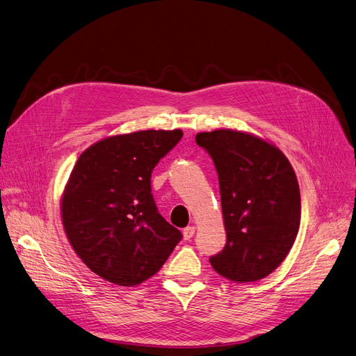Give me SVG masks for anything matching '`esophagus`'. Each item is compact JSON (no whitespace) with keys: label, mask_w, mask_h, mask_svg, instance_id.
Masks as SVG:
<instances>
[{"label":"esophagus","mask_w":356,"mask_h":356,"mask_svg":"<svg viewBox=\"0 0 356 356\" xmlns=\"http://www.w3.org/2000/svg\"><path fill=\"white\" fill-rule=\"evenodd\" d=\"M195 236V227L189 225L186 228H183V237L184 240H191Z\"/></svg>","instance_id":"1"}]
</instances>
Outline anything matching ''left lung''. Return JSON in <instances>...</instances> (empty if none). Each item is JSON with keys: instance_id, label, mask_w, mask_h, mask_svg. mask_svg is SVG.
I'll list each match as a JSON object with an SVG mask.
<instances>
[{"instance_id": "1", "label": "left lung", "mask_w": 356, "mask_h": 356, "mask_svg": "<svg viewBox=\"0 0 356 356\" xmlns=\"http://www.w3.org/2000/svg\"><path fill=\"white\" fill-rule=\"evenodd\" d=\"M195 141L218 173L227 233L211 265L229 281H259L282 264L298 234L297 176L281 149L253 135L218 129L200 132Z\"/></svg>"}]
</instances>
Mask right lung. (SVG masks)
I'll return each mask as SVG.
<instances>
[{
    "label": "right lung",
    "mask_w": 356,
    "mask_h": 356,
    "mask_svg": "<svg viewBox=\"0 0 356 356\" xmlns=\"http://www.w3.org/2000/svg\"><path fill=\"white\" fill-rule=\"evenodd\" d=\"M183 132L140 131L87 148L63 196L67 237L84 264L103 280L138 285L157 273L181 240L159 212L151 173Z\"/></svg>",
    "instance_id": "obj_1"
}]
</instances>
